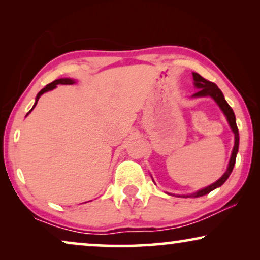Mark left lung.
Masks as SVG:
<instances>
[{
  "instance_id": "left-lung-1",
  "label": "left lung",
  "mask_w": 260,
  "mask_h": 260,
  "mask_svg": "<svg viewBox=\"0 0 260 260\" xmlns=\"http://www.w3.org/2000/svg\"><path fill=\"white\" fill-rule=\"evenodd\" d=\"M193 79H194V86L199 88V91L197 93H194L191 95V98H201V97H211L213 101H214L218 106L221 110L223 115H225L227 122H229V125L232 130V133L234 134V145H233V150L232 154H231V158L229 162V166H227L226 172L223 173V175L220 177L218 181H215L214 183L209 184V186L202 188V189L195 191L193 194H187V195H179L181 198H199V197H204V195L211 193L212 190L216 189V188L221 187L223 183L226 182V180L229 179L231 173H232L233 167L236 165V158H237V154H238V149H239V131H238V126L236 123V116H234V112L231 106L229 105V103L226 102L225 97H223L222 92L220 91V88L216 86L214 83L212 81L206 80L205 78H202L199 73L193 72Z\"/></svg>"
}]
</instances>
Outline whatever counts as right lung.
I'll return each instance as SVG.
<instances>
[{"label":"right lung","mask_w":260,"mask_h":260,"mask_svg":"<svg viewBox=\"0 0 260 260\" xmlns=\"http://www.w3.org/2000/svg\"><path fill=\"white\" fill-rule=\"evenodd\" d=\"M59 84H61V85H73V84H76V80L71 79V78H60V79H56V80L53 81V83L46 85V86H45L44 88H42V90L37 94V98H35V103H34L33 108H31V110H33V109L35 108V105H37L39 98H40L42 94L46 93V92H48V91L54 90V88L56 87V85H59ZM31 110H30L29 112L27 113V115H29V113L31 112Z\"/></svg>","instance_id":"right-lung-1"}]
</instances>
